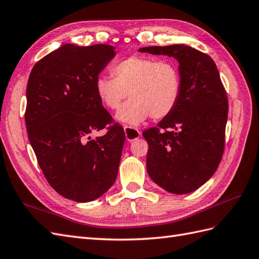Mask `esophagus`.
Listing matches in <instances>:
<instances>
[{
  "mask_svg": "<svg viewBox=\"0 0 259 259\" xmlns=\"http://www.w3.org/2000/svg\"><path fill=\"white\" fill-rule=\"evenodd\" d=\"M123 129H124V134H125V138H127V140L129 142H132L137 140V139L140 137V131H139L137 128L134 127H130V125H123Z\"/></svg>",
  "mask_w": 259,
  "mask_h": 259,
  "instance_id": "esophagus-1",
  "label": "esophagus"
}]
</instances>
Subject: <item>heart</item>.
Returning <instances> with one entry per match:
<instances>
[{"instance_id":"b5f03b06","label":"heart","mask_w":259,"mask_h":259,"mask_svg":"<svg viewBox=\"0 0 259 259\" xmlns=\"http://www.w3.org/2000/svg\"><path fill=\"white\" fill-rule=\"evenodd\" d=\"M110 76H98L95 91L106 108L116 110L117 120L138 125L151 116L162 119L171 114L182 95V74L171 60L132 56L112 65Z\"/></svg>"}]
</instances>
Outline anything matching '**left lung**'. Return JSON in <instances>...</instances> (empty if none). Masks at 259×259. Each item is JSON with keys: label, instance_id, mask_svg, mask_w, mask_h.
<instances>
[{"label": "left lung", "instance_id": "left-lung-1", "mask_svg": "<svg viewBox=\"0 0 259 259\" xmlns=\"http://www.w3.org/2000/svg\"><path fill=\"white\" fill-rule=\"evenodd\" d=\"M140 52L173 57L180 63L182 95L175 109L143 131L151 180L168 193L195 191L210 180L225 145L229 102L214 61L185 45L144 47Z\"/></svg>", "mask_w": 259, "mask_h": 259}]
</instances>
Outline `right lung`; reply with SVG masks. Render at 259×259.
Masks as SVG:
<instances>
[{"label": "right lung", "instance_id": "add662e5", "mask_svg": "<svg viewBox=\"0 0 259 259\" xmlns=\"http://www.w3.org/2000/svg\"><path fill=\"white\" fill-rule=\"evenodd\" d=\"M115 55L109 45L65 44L39 60L28 78L25 122L38 164L59 195L77 202L95 200L117 178L124 131L95 91ZM105 127L104 136L91 138Z\"/></svg>", "mask_w": 259, "mask_h": 259}]
</instances>
